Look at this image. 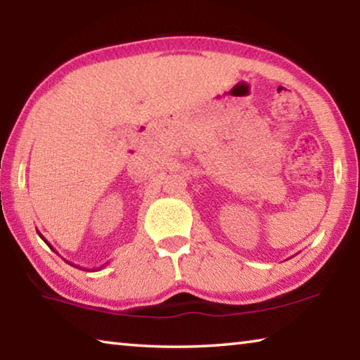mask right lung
I'll return each instance as SVG.
<instances>
[{"instance_id":"1","label":"right lung","mask_w":360,"mask_h":360,"mask_svg":"<svg viewBox=\"0 0 360 360\" xmlns=\"http://www.w3.org/2000/svg\"><path fill=\"white\" fill-rule=\"evenodd\" d=\"M38 233H39V231H38ZM39 236H41V238H42V240H44V243H46V245H47V246H51V245H49V243L46 241V238H44V236H42L41 233H39ZM51 249H52V251H53V252H57V251H56V249H53L52 246H51ZM63 260L66 262V264H70V265H72V266H77V265H75V264H71V262H68V260H66V259H63ZM103 266H105V265H103ZM77 268H81V266H77ZM100 268H101V266H100ZM92 270H94V271H96V268H92ZM89 271H90V270H89Z\"/></svg>"}]
</instances>
